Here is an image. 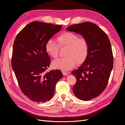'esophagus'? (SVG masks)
Masks as SVG:
<instances>
[{"mask_svg": "<svg viewBox=\"0 0 125 125\" xmlns=\"http://www.w3.org/2000/svg\"><path fill=\"white\" fill-rule=\"evenodd\" d=\"M62 73L63 74V75L64 76H66L68 75V73L67 72H64V71H62Z\"/></svg>", "mask_w": 125, "mask_h": 125, "instance_id": "34e87169", "label": "esophagus"}]
</instances>
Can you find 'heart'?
Masks as SVG:
<instances>
[{"instance_id": "heart-1", "label": "heart", "mask_w": 125, "mask_h": 125, "mask_svg": "<svg viewBox=\"0 0 125 125\" xmlns=\"http://www.w3.org/2000/svg\"><path fill=\"white\" fill-rule=\"evenodd\" d=\"M57 39L58 44L49 39L45 45L47 53L53 58L58 57L59 48H66V57L52 62L54 68L68 71L74 67L76 63L79 65L86 61L89 53V43L85 38L79 37L77 34L66 31L59 35Z\"/></svg>"}]
</instances>
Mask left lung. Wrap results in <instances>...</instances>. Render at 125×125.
<instances>
[{"label":"left lung","mask_w":125,"mask_h":125,"mask_svg":"<svg viewBox=\"0 0 125 125\" xmlns=\"http://www.w3.org/2000/svg\"><path fill=\"white\" fill-rule=\"evenodd\" d=\"M68 31L82 35L89 43L86 61L72 74L76 78L73 91L83 101L97 97L105 89L113 67V55L107 35L95 24L87 22L68 27Z\"/></svg>","instance_id":"8db88e82"}]
</instances>
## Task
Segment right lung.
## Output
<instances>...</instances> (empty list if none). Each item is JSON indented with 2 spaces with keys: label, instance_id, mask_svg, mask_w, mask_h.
I'll return each instance as SVG.
<instances>
[{
  "label": "right lung",
  "instance_id": "1",
  "mask_svg": "<svg viewBox=\"0 0 125 125\" xmlns=\"http://www.w3.org/2000/svg\"><path fill=\"white\" fill-rule=\"evenodd\" d=\"M62 27L34 21L24 27L14 40L11 66L23 94L34 102L50 100L56 83L63 77L59 70L45 72L50 63L46 43Z\"/></svg>",
  "mask_w": 125,
  "mask_h": 125
}]
</instances>
